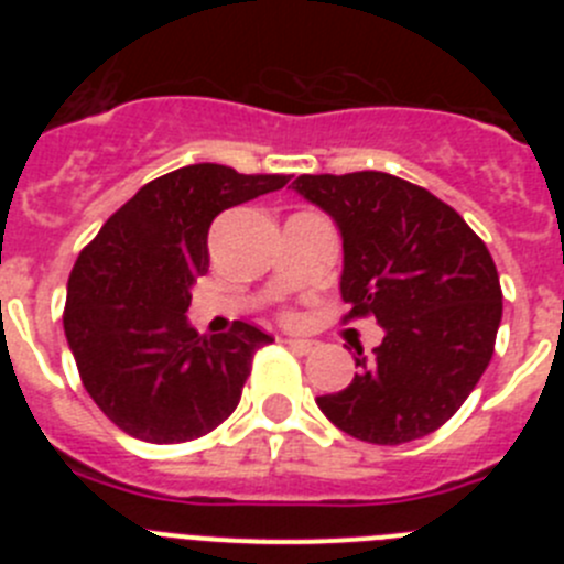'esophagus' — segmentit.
I'll use <instances>...</instances> for the list:
<instances>
[{"label":"esophagus","instance_id":"esophagus-1","mask_svg":"<svg viewBox=\"0 0 564 564\" xmlns=\"http://www.w3.org/2000/svg\"><path fill=\"white\" fill-rule=\"evenodd\" d=\"M285 344L299 356H307V352L316 350V341H307V338H285Z\"/></svg>","mask_w":564,"mask_h":564}]
</instances>
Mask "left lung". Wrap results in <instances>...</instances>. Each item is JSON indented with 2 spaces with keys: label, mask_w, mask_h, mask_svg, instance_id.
<instances>
[{
  "label": "left lung",
  "mask_w": 564,
  "mask_h": 564,
  "mask_svg": "<svg viewBox=\"0 0 564 564\" xmlns=\"http://www.w3.org/2000/svg\"><path fill=\"white\" fill-rule=\"evenodd\" d=\"M293 188L341 231L344 322L376 316L383 327L372 358L356 347L350 387L316 398L318 410L378 446L441 430L495 356L502 291L486 242L395 174H299Z\"/></svg>",
  "instance_id": "1"
}]
</instances>
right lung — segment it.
I'll list each match as a JSON object with an SVG mask.
<instances>
[{
  "mask_svg": "<svg viewBox=\"0 0 564 564\" xmlns=\"http://www.w3.org/2000/svg\"><path fill=\"white\" fill-rule=\"evenodd\" d=\"M288 174L194 163L147 183L78 253L64 336L84 390L127 435L186 443L237 410L253 352L273 338L234 322L220 336L188 325L194 279L208 271V228L226 208L276 192Z\"/></svg>",
  "mask_w": 564,
  "mask_h": 564,
  "instance_id": "obj_1",
  "label": "right lung"
}]
</instances>
